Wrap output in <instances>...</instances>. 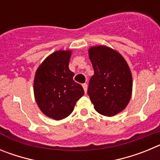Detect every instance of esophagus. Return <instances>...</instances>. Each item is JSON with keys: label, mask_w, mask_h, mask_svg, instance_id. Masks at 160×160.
Segmentation results:
<instances>
[{"label": "esophagus", "mask_w": 160, "mask_h": 160, "mask_svg": "<svg viewBox=\"0 0 160 160\" xmlns=\"http://www.w3.org/2000/svg\"><path fill=\"white\" fill-rule=\"evenodd\" d=\"M82 87H83V89H84L85 93H87V83H84V84H82Z\"/></svg>", "instance_id": "1"}]
</instances>
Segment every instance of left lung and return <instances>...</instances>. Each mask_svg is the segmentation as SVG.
Wrapping results in <instances>:
<instances>
[{"mask_svg": "<svg viewBox=\"0 0 160 160\" xmlns=\"http://www.w3.org/2000/svg\"><path fill=\"white\" fill-rule=\"evenodd\" d=\"M89 57L94 74L87 94L94 109L105 116H114L128 105L132 93V76L122 55L107 46L90 48Z\"/></svg>", "mask_w": 160, "mask_h": 160, "instance_id": "obj_1", "label": "left lung"}]
</instances>
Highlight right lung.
Instances as JSON below:
<instances>
[{"mask_svg":"<svg viewBox=\"0 0 160 160\" xmlns=\"http://www.w3.org/2000/svg\"><path fill=\"white\" fill-rule=\"evenodd\" d=\"M70 50H58L48 56L35 73L33 91L37 104L46 116L61 120L69 116L79 98L82 87L73 81L69 69Z\"/></svg>","mask_w":160,"mask_h":160,"instance_id":"1","label":"right lung"}]
</instances>
